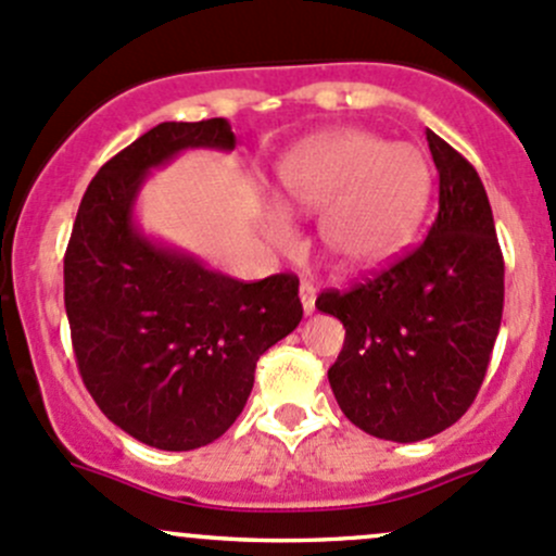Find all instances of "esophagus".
Returning <instances> with one entry per match:
<instances>
[{
  "label": "esophagus",
  "mask_w": 556,
  "mask_h": 556,
  "mask_svg": "<svg viewBox=\"0 0 556 556\" xmlns=\"http://www.w3.org/2000/svg\"><path fill=\"white\" fill-rule=\"evenodd\" d=\"M314 301H317V288L309 279H301V306H304L306 314L314 312Z\"/></svg>",
  "instance_id": "1"
}]
</instances>
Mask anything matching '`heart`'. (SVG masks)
I'll return each mask as SVG.
<instances>
[{
	"instance_id": "1",
	"label": "heart",
	"mask_w": 556,
	"mask_h": 556,
	"mask_svg": "<svg viewBox=\"0 0 556 556\" xmlns=\"http://www.w3.org/2000/svg\"><path fill=\"white\" fill-rule=\"evenodd\" d=\"M290 210L319 215V242L341 268H371L414 239L433 193V166L417 144L368 131H336L295 150L279 166ZM274 242H288L279 210L266 212Z\"/></svg>"
}]
</instances>
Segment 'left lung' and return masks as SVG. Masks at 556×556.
I'll return each instance as SVG.
<instances>
[{"instance_id":"8db88e82","label":"left lung","mask_w":556,"mask_h":556,"mask_svg":"<svg viewBox=\"0 0 556 556\" xmlns=\"http://www.w3.org/2000/svg\"><path fill=\"white\" fill-rule=\"evenodd\" d=\"M439 215L428 239L317 309L344 323L328 382L352 425L397 444L457 422L484 382L503 317V252L473 166L428 131Z\"/></svg>"}]
</instances>
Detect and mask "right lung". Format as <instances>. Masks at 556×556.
<instances>
[{
  "instance_id": "right-lung-1",
  "label": "right lung",
  "mask_w": 556,
  "mask_h": 556,
  "mask_svg": "<svg viewBox=\"0 0 556 556\" xmlns=\"http://www.w3.org/2000/svg\"><path fill=\"white\" fill-rule=\"evenodd\" d=\"M195 148H237L231 123H159L106 161L64 255L83 382L110 422L166 452L220 439L250 397L257 357L304 317L293 274L239 282L137 226L134 204L150 169Z\"/></svg>"
}]
</instances>
